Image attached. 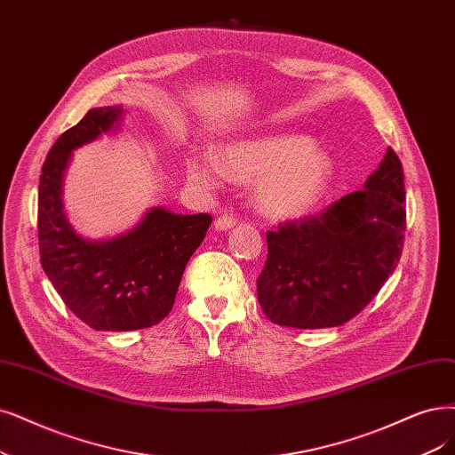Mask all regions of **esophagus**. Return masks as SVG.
Segmentation results:
<instances>
[{
    "label": "esophagus",
    "mask_w": 455,
    "mask_h": 455,
    "mask_svg": "<svg viewBox=\"0 0 455 455\" xmlns=\"http://www.w3.org/2000/svg\"><path fill=\"white\" fill-rule=\"evenodd\" d=\"M236 223H238L236 217H232V215H227V213H225V215L215 219L213 227H215V230H228V228H232Z\"/></svg>",
    "instance_id": "obj_1"
}]
</instances>
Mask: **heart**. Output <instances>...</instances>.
I'll list each match as a JSON object with an SVG mask.
<instances>
[{
  "label": "heart",
  "mask_w": 455,
  "mask_h": 455,
  "mask_svg": "<svg viewBox=\"0 0 455 455\" xmlns=\"http://www.w3.org/2000/svg\"><path fill=\"white\" fill-rule=\"evenodd\" d=\"M217 163L219 166L198 157L189 159V180L213 185L223 172L236 181H255V206L270 219H291L309 212L323 198L333 176L331 157L301 137L234 142L219 151Z\"/></svg>",
  "instance_id": "1"
}]
</instances>
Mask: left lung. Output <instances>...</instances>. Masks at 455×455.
I'll list each match as a JSON object with an SVG mask.
<instances>
[{"mask_svg": "<svg viewBox=\"0 0 455 455\" xmlns=\"http://www.w3.org/2000/svg\"><path fill=\"white\" fill-rule=\"evenodd\" d=\"M403 180L401 161L388 148L362 191L266 234L267 259L257 296L274 324L341 326L379 294L405 242Z\"/></svg>", "mask_w": 455, "mask_h": 455, "instance_id": "obj_1", "label": "left lung"}]
</instances>
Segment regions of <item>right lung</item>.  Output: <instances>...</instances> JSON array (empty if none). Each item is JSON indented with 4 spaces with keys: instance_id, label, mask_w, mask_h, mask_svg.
<instances>
[{
    "instance_id": "obj_1",
    "label": "right lung",
    "mask_w": 455,
    "mask_h": 455,
    "mask_svg": "<svg viewBox=\"0 0 455 455\" xmlns=\"http://www.w3.org/2000/svg\"><path fill=\"white\" fill-rule=\"evenodd\" d=\"M122 114V107L92 108L48 151L39 180L41 266L63 304L97 331L159 324L212 225L208 213L180 215L157 206L112 240H86L71 227L61 195L73 149L116 131Z\"/></svg>"
}]
</instances>
